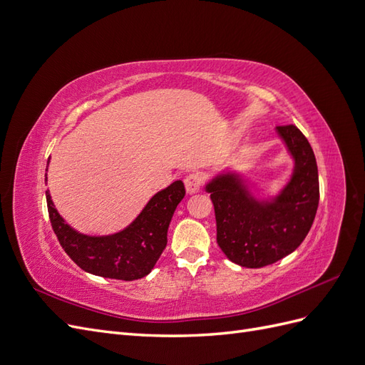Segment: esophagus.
Segmentation results:
<instances>
[{"label":"esophagus","mask_w":365,"mask_h":365,"mask_svg":"<svg viewBox=\"0 0 365 365\" xmlns=\"http://www.w3.org/2000/svg\"><path fill=\"white\" fill-rule=\"evenodd\" d=\"M184 185H185L187 195L197 193V192H200V189H201V185H202V176L200 173H190L184 180Z\"/></svg>","instance_id":"34e87169"}]
</instances>
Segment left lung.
<instances>
[{"label":"left lung","instance_id":"left-lung-1","mask_svg":"<svg viewBox=\"0 0 365 365\" xmlns=\"http://www.w3.org/2000/svg\"><path fill=\"white\" fill-rule=\"evenodd\" d=\"M292 170L277 192L263 196L233 165L205 182L215 205L216 240L228 260L245 268L275 263L300 247L312 227L319 201L314 150L294 125L277 126Z\"/></svg>","mask_w":365,"mask_h":365}]
</instances>
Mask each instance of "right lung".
Listing matches in <instances>:
<instances>
[{"label": "right lung", "instance_id": "add662e5", "mask_svg": "<svg viewBox=\"0 0 365 365\" xmlns=\"http://www.w3.org/2000/svg\"><path fill=\"white\" fill-rule=\"evenodd\" d=\"M184 195L182 181H175L153 195L123 230L93 236L81 233L67 224L54 207L50 190L46 192L51 227L74 263L98 277L125 282L143 279L155 267L168 245L169 224Z\"/></svg>", "mask_w": 365, "mask_h": 365}]
</instances>
